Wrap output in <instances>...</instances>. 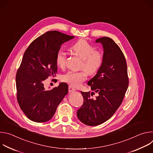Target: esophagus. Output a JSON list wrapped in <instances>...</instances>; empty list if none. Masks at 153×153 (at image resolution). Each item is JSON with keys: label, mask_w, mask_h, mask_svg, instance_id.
<instances>
[{"label": "esophagus", "mask_w": 153, "mask_h": 153, "mask_svg": "<svg viewBox=\"0 0 153 153\" xmlns=\"http://www.w3.org/2000/svg\"><path fill=\"white\" fill-rule=\"evenodd\" d=\"M68 91H69L70 93H71V92L75 91H76V89L74 88V87H73L72 86L70 85L69 87H68Z\"/></svg>", "instance_id": "1"}]
</instances>
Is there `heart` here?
Instances as JSON below:
<instances>
[{
	"label": "heart",
	"mask_w": 153,
	"mask_h": 153,
	"mask_svg": "<svg viewBox=\"0 0 153 153\" xmlns=\"http://www.w3.org/2000/svg\"><path fill=\"white\" fill-rule=\"evenodd\" d=\"M72 51L82 59L80 71H70L63 74L61 79L74 86H79L86 79L87 73L89 75L95 74L100 68L103 61L102 52L96 51L95 48L87 41L81 39L71 46ZM56 62L58 67L63 68L67 63L66 54L59 51L56 56Z\"/></svg>",
	"instance_id": "b5f03b06"
}]
</instances>
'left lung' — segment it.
<instances>
[{
  "instance_id": "1",
  "label": "left lung",
  "mask_w": 153,
  "mask_h": 153,
  "mask_svg": "<svg viewBox=\"0 0 153 153\" xmlns=\"http://www.w3.org/2000/svg\"><path fill=\"white\" fill-rule=\"evenodd\" d=\"M95 42L103 47V63L88 82L94 91H80L84 101L77 112L79 120L88 126L99 125L111 117L121 105L129 83L126 60L119 47L108 37ZM94 92L98 96L93 99L91 96Z\"/></svg>"
}]
</instances>
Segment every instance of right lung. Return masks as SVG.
<instances>
[{
  "instance_id": "add662e5",
  "label": "right lung",
  "mask_w": 153,
  "mask_h": 153,
  "mask_svg": "<svg viewBox=\"0 0 153 153\" xmlns=\"http://www.w3.org/2000/svg\"><path fill=\"white\" fill-rule=\"evenodd\" d=\"M74 38L57 31L45 33L35 39L26 50L16 74L17 99L21 110L31 120H50L64 97L68 86L61 82L50 90L44 80L56 75L57 53L63 43Z\"/></svg>"
}]
</instances>
